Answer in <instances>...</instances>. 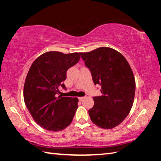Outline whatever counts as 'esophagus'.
Instances as JSON below:
<instances>
[{
	"mask_svg": "<svg viewBox=\"0 0 161 161\" xmlns=\"http://www.w3.org/2000/svg\"><path fill=\"white\" fill-rule=\"evenodd\" d=\"M78 99H79V100H80V102H82L84 100V97H79Z\"/></svg>",
	"mask_w": 161,
	"mask_h": 161,
	"instance_id": "esophagus-1",
	"label": "esophagus"
}]
</instances>
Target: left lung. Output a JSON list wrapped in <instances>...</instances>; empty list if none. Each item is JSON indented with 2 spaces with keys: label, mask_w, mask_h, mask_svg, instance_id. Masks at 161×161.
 Segmentation results:
<instances>
[{
  "label": "left lung",
  "mask_w": 161,
  "mask_h": 161,
  "mask_svg": "<svg viewBox=\"0 0 161 161\" xmlns=\"http://www.w3.org/2000/svg\"><path fill=\"white\" fill-rule=\"evenodd\" d=\"M80 54L95 85L102 86V95L93 97L94 106L88 111L91 121L100 128H114L124 120L132 107L136 81L131 68L125 57L111 47Z\"/></svg>",
  "instance_id": "8db88e82"
}]
</instances>
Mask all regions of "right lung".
<instances>
[{
	"label": "right lung",
	"mask_w": 161,
	"mask_h": 161,
	"mask_svg": "<svg viewBox=\"0 0 161 161\" xmlns=\"http://www.w3.org/2000/svg\"><path fill=\"white\" fill-rule=\"evenodd\" d=\"M80 59L78 53L51 51L39 56L30 68L24 84V101L34 120L43 129L59 131L73 121L78 99L59 94V88L66 89L67 70Z\"/></svg>",
	"instance_id": "right-lung-1"
}]
</instances>
